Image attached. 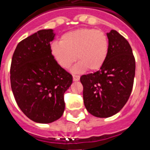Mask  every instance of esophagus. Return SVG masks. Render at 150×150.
Segmentation results:
<instances>
[{
	"label": "esophagus",
	"mask_w": 150,
	"mask_h": 150,
	"mask_svg": "<svg viewBox=\"0 0 150 150\" xmlns=\"http://www.w3.org/2000/svg\"><path fill=\"white\" fill-rule=\"evenodd\" d=\"M73 81H75V82H76V81H79L80 79V76L79 75H73Z\"/></svg>",
	"instance_id": "obj_1"
}]
</instances>
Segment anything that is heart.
Returning <instances> with one entry per match:
<instances>
[{
    "label": "heart",
    "mask_w": 150,
    "mask_h": 150,
    "mask_svg": "<svg viewBox=\"0 0 150 150\" xmlns=\"http://www.w3.org/2000/svg\"><path fill=\"white\" fill-rule=\"evenodd\" d=\"M108 39L101 30L81 28L67 32L61 38V42H55L51 45V52L63 68H69L77 60L79 61L73 68L80 72L88 68L98 71L105 63L108 54Z\"/></svg>",
    "instance_id": "obj_1"
}]
</instances>
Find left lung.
I'll return each instance as SVG.
<instances>
[{
  "mask_svg": "<svg viewBox=\"0 0 150 150\" xmlns=\"http://www.w3.org/2000/svg\"><path fill=\"white\" fill-rule=\"evenodd\" d=\"M107 37L109 49L105 63L98 71L80 78L86 108L99 118L110 117L123 108L135 75V60L129 42L114 30Z\"/></svg>",
  "mask_w": 150,
  "mask_h": 150,
  "instance_id": "1",
  "label": "left lung"
}]
</instances>
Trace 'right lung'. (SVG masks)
I'll return each mask as SVG.
<instances>
[{"mask_svg": "<svg viewBox=\"0 0 150 150\" xmlns=\"http://www.w3.org/2000/svg\"><path fill=\"white\" fill-rule=\"evenodd\" d=\"M53 30H41L19 42L11 59L10 80L17 105L31 120L50 123L62 116L64 94L72 83L71 74L51 52Z\"/></svg>", "mask_w": 150, "mask_h": 150, "instance_id": "1", "label": "right lung"}]
</instances>
